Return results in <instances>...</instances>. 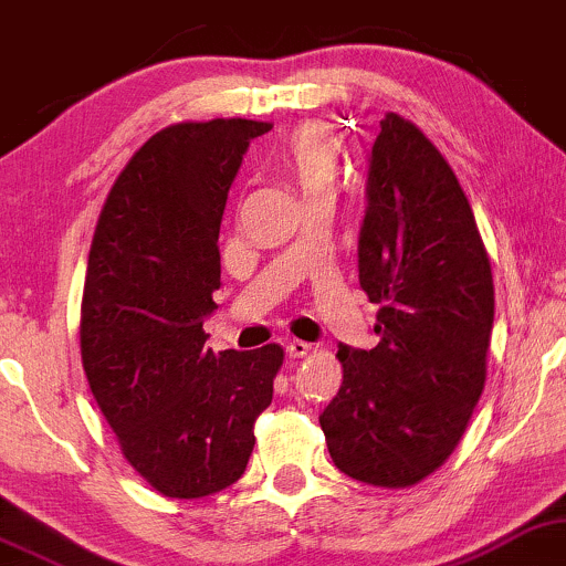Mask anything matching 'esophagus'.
<instances>
[{
	"instance_id": "obj_1",
	"label": "esophagus",
	"mask_w": 566,
	"mask_h": 566,
	"mask_svg": "<svg viewBox=\"0 0 566 566\" xmlns=\"http://www.w3.org/2000/svg\"><path fill=\"white\" fill-rule=\"evenodd\" d=\"M311 349H313V345H307V342H303V339H290L287 342L290 357H305L307 353H311Z\"/></svg>"
}]
</instances>
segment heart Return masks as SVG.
Listing matches in <instances>:
<instances>
[{"instance_id": "heart-1", "label": "heart", "mask_w": 566, "mask_h": 566, "mask_svg": "<svg viewBox=\"0 0 566 566\" xmlns=\"http://www.w3.org/2000/svg\"><path fill=\"white\" fill-rule=\"evenodd\" d=\"M276 159L303 200L324 196L334 190L339 175V140L324 125H303L284 140Z\"/></svg>"}]
</instances>
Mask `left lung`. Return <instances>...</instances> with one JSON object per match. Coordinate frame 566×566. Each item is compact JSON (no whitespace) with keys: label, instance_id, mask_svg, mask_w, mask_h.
Segmentation results:
<instances>
[{"label":"left lung","instance_id":"8db88e82","mask_svg":"<svg viewBox=\"0 0 566 566\" xmlns=\"http://www.w3.org/2000/svg\"><path fill=\"white\" fill-rule=\"evenodd\" d=\"M366 192L357 269L381 305V342L339 347L342 386L318 420L342 473L410 489L449 460L483 395L491 261L454 169L395 112L381 119Z\"/></svg>","mask_w":566,"mask_h":566}]
</instances>
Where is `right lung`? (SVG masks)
Wrapping results in <instances>:
<instances>
[{
    "mask_svg": "<svg viewBox=\"0 0 566 566\" xmlns=\"http://www.w3.org/2000/svg\"><path fill=\"white\" fill-rule=\"evenodd\" d=\"M269 130L242 117L164 127L119 171L93 232L83 370L125 460L169 499L211 496L245 473L284 363L279 345L203 347L227 192Z\"/></svg>",
    "mask_w": 566,
    "mask_h": 566,
    "instance_id": "obj_1",
    "label": "right lung"
}]
</instances>
